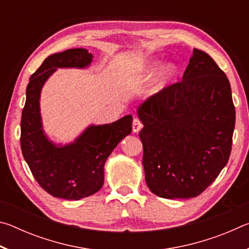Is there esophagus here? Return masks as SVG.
Segmentation results:
<instances>
[{
    "instance_id": "esophagus-1",
    "label": "esophagus",
    "mask_w": 249,
    "mask_h": 249,
    "mask_svg": "<svg viewBox=\"0 0 249 249\" xmlns=\"http://www.w3.org/2000/svg\"><path fill=\"white\" fill-rule=\"evenodd\" d=\"M142 128V122L138 119H134V121H133V132L138 133Z\"/></svg>"
}]
</instances>
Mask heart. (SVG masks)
Listing matches in <instances>:
<instances>
[{
  "mask_svg": "<svg viewBox=\"0 0 249 249\" xmlns=\"http://www.w3.org/2000/svg\"><path fill=\"white\" fill-rule=\"evenodd\" d=\"M159 64V60L148 61L140 71H137V72L135 73V77L138 79H148L150 77H153L158 69ZM177 72H178V70H177V66L174 62H166V64H163L161 66V68L158 71L157 77L155 79V83L153 90H151V93L156 95L161 93L163 90L167 89V88L175 81Z\"/></svg>",
  "mask_w": 249,
  "mask_h": 249,
  "instance_id": "1",
  "label": "heart"
}]
</instances>
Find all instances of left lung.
I'll return each instance as SVG.
<instances>
[{"mask_svg": "<svg viewBox=\"0 0 249 249\" xmlns=\"http://www.w3.org/2000/svg\"><path fill=\"white\" fill-rule=\"evenodd\" d=\"M142 166L149 190L163 199L201 195L229 161L235 107L226 74L193 49L182 81L138 105Z\"/></svg>", "mask_w": 249, "mask_h": 249, "instance_id": "1", "label": "left lung"}]
</instances>
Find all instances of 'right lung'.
Segmentation results:
<instances>
[{"mask_svg": "<svg viewBox=\"0 0 249 249\" xmlns=\"http://www.w3.org/2000/svg\"><path fill=\"white\" fill-rule=\"evenodd\" d=\"M93 54L73 48L50 54L34 73L26 89L20 121V147L34 178L54 197L80 200L94 195L104 183V165L119 142L132 132V115L113 123L91 124L68 144H57L46 134L40 94L57 69H87Z\"/></svg>", "mask_w": 249, "mask_h": 249, "instance_id": "right-lung-1", "label": "right lung"}]
</instances>
